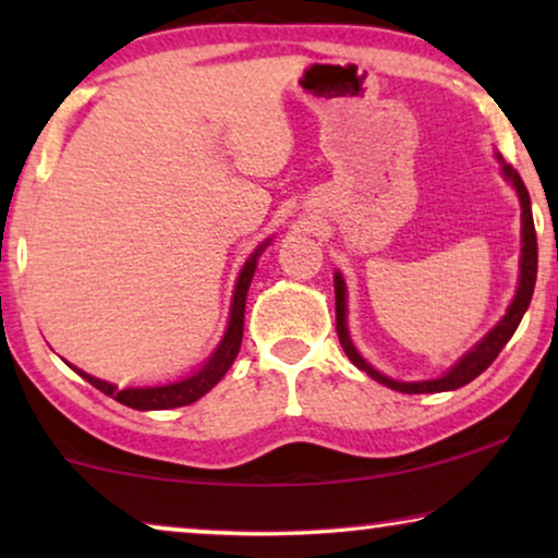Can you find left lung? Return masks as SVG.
Returning a JSON list of instances; mask_svg holds the SVG:
<instances>
[{
	"label": "left lung",
	"mask_w": 558,
	"mask_h": 558,
	"mask_svg": "<svg viewBox=\"0 0 558 558\" xmlns=\"http://www.w3.org/2000/svg\"><path fill=\"white\" fill-rule=\"evenodd\" d=\"M502 174L513 182V187L518 190V197H521V220H523V248H521V284H518L515 300L510 304L506 317L500 319L498 325L493 327L490 332L485 335L483 340L477 342L470 353H464L460 361H457L452 368H449L441 378L434 380H418V384H401V380H393L378 373L376 368H371L368 363L357 355V350L353 348L348 335V325H345V281H342L340 274H335V317H338V338L340 345L345 350V355L353 361L357 368L368 373L371 378H376L378 384H384L393 391L401 393H439V391H454V388L468 386L470 380H475L480 373H483L487 365H490L506 342L513 338V332L521 325V319L529 310L531 296H533V287H536V271H538V243H536V228H533V213H531V197L529 190H525L521 174H518L510 165H502Z\"/></svg>",
	"instance_id": "obj_1"
}]
</instances>
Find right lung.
Returning <instances> with one entry per match:
<instances>
[{
  "label": "right lung",
  "mask_w": 558,
  "mask_h": 558,
  "mask_svg": "<svg viewBox=\"0 0 558 558\" xmlns=\"http://www.w3.org/2000/svg\"><path fill=\"white\" fill-rule=\"evenodd\" d=\"M264 246H266V243H262V246H258L254 254H251L246 266L241 269L239 284H235V292H233L231 323H228V330L223 335V340H220L216 353L210 355V361L205 363L201 371L193 373V376L185 378V380H178V384L155 386V388H119V386L109 384V380L94 378V376H88V373L75 368V371H78V376L86 378L88 384L96 386L101 393L111 396L113 401L124 403V407L136 409V411L178 409V407H187V403L201 399V396L208 393L210 388L226 376V371L231 368L235 355H239L241 338H243V310H246V294H248L251 279H254V271H256V258L264 251Z\"/></svg>",
  "instance_id": "1"
}]
</instances>
